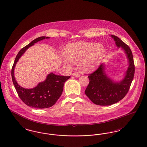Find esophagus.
Instances as JSON below:
<instances>
[{
	"instance_id": "34e87169",
	"label": "esophagus",
	"mask_w": 147,
	"mask_h": 147,
	"mask_svg": "<svg viewBox=\"0 0 147 147\" xmlns=\"http://www.w3.org/2000/svg\"><path fill=\"white\" fill-rule=\"evenodd\" d=\"M72 76H74V77H79L80 76V75L76 73V72H74L72 74Z\"/></svg>"
}]
</instances>
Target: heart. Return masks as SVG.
Instances as JSON below:
<instances>
[{"label": "heart", "instance_id": "b5f03b06", "mask_svg": "<svg viewBox=\"0 0 147 147\" xmlns=\"http://www.w3.org/2000/svg\"><path fill=\"white\" fill-rule=\"evenodd\" d=\"M65 53L66 57L63 62L67 64L79 61L81 71L90 72L100 65L104 56V49L100 44L80 42L66 45Z\"/></svg>", "mask_w": 147, "mask_h": 147}]
</instances>
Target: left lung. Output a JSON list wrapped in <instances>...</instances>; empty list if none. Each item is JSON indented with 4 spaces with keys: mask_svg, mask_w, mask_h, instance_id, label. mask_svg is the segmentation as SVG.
<instances>
[{
    "mask_svg": "<svg viewBox=\"0 0 147 147\" xmlns=\"http://www.w3.org/2000/svg\"><path fill=\"white\" fill-rule=\"evenodd\" d=\"M111 37L117 47H121L126 55L128 68L123 79L119 81H114L106 74L104 63L88 76L90 82L85 90V95L94 104L99 105L114 104L123 99L129 91L135 73L133 53L130 47L118 37L114 35Z\"/></svg>",
    "mask_w": 147,
    "mask_h": 147,
    "instance_id": "1",
    "label": "left lung"
}]
</instances>
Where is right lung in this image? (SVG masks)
<instances>
[{"mask_svg": "<svg viewBox=\"0 0 147 147\" xmlns=\"http://www.w3.org/2000/svg\"><path fill=\"white\" fill-rule=\"evenodd\" d=\"M49 38L50 37L45 36L38 37L22 48L16 57L11 70L12 82L20 98L28 107L36 109L50 108L55 104L62 95L64 83L70 76H59L51 72L47 75L45 81L39 83L34 88L25 89L20 86L16 80L14 68L19 58L29 47L40 40Z\"/></svg>", "mask_w": 147, "mask_h": 147, "instance_id": "right-lung-1", "label": "right lung"}]
</instances>
